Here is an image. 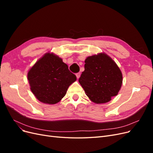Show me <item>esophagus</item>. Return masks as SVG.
<instances>
[{
	"label": "esophagus",
	"mask_w": 153,
	"mask_h": 153,
	"mask_svg": "<svg viewBox=\"0 0 153 153\" xmlns=\"http://www.w3.org/2000/svg\"><path fill=\"white\" fill-rule=\"evenodd\" d=\"M76 78L77 79H78L80 77V73H78L76 74Z\"/></svg>",
	"instance_id": "1"
}]
</instances>
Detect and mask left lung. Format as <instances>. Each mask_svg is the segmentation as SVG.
Instances as JSON below:
<instances>
[{"label": "left lung", "mask_w": 153, "mask_h": 153, "mask_svg": "<svg viewBox=\"0 0 153 153\" xmlns=\"http://www.w3.org/2000/svg\"><path fill=\"white\" fill-rule=\"evenodd\" d=\"M84 68L78 82L92 102L105 103L117 95L123 84L122 72L107 54L87 57Z\"/></svg>", "instance_id": "8db88e82"}]
</instances>
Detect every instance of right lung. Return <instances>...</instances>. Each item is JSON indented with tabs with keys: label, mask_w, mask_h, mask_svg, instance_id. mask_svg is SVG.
I'll use <instances>...</instances> for the list:
<instances>
[{
	"label": "right lung",
	"mask_w": 153,
	"mask_h": 153,
	"mask_svg": "<svg viewBox=\"0 0 153 153\" xmlns=\"http://www.w3.org/2000/svg\"><path fill=\"white\" fill-rule=\"evenodd\" d=\"M27 79L36 98L46 104H55L66 95L69 86L76 80L62 59L46 53L28 71Z\"/></svg>",
	"instance_id": "add662e5"
}]
</instances>
